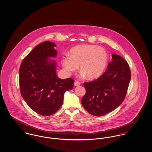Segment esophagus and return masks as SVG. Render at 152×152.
Wrapping results in <instances>:
<instances>
[{
	"instance_id": "obj_1",
	"label": "esophagus",
	"mask_w": 152,
	"mask_h": 152,
	"mask_svg": "<svg viewBox=\"0 0 152 152\" xmlns=\"http://www.w3.org/2000/svg\"><path fill=\"white\" fill-rule=\"evenodd\" d=\"M74 85H75V86H79V85H80V82H79V81H76L74 83Z\"/></svg>"
}]
</instances>
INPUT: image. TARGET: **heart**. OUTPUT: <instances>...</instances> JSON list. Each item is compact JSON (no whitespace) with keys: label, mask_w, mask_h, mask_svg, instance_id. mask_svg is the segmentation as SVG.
Instances as JSON below:
<instances>
[{"label":"heart","mask_w":152,"mask_h":152,"mask_svg":"<svg viewBox=\"0 0 152 152\" xmlns=\"http://www.w3.org/2000/svg\"><path fill=\"white\" fill-rule=\"evenodd\" d=\"M61 59L63 66L68 73L76 71L80 65L81 75L89 79L99 77L106 67L108 55L104 49L96 45H83L76 46Z\"/></svg>","instance_id":"1"}]
</instances>
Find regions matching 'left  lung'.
Returning <instances> with one entry per match:
<instances>
[{
	"label": "left lung",
	"mask_w": 152,
	"mask_h": 152,
	"mask_svg": "<svg viewBox=\"0 0 152 152\" xmlns=\"http://www.w3.org/2000/svg\"><path fill=\"white\" fill-rule=\"evenodd\" d=\"M107 70L97 79L84 83L86 93L81 99L85 110L97 116L105 115L115 110L126 97L131 72L127 61L112 55Z\"/></svg>",
	"instance_id": "left-lung-1"
}]
</instances>
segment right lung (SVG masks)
I'll return each instance as SVG.
<instances>
[{
	"label": "right lung",
	"instance_id": "obj_1",
	"mask_svg": "<svg viewBox=\"0 0 152 152\" xmlns=\"http://www.w3.org/2000/svg\"><path fill=\"white\" fill-rule=\"evenodd\" d=\"M54 43L45 41L38 45L25 56L19 69L21 96L31 109L43 116L55 114L63 103L64 94L71 90L72 78L58 77L55 61L57 51Z\"/></svg>",
	"mask_w": 152,
	"mask_h": 152
}]
</instances>
